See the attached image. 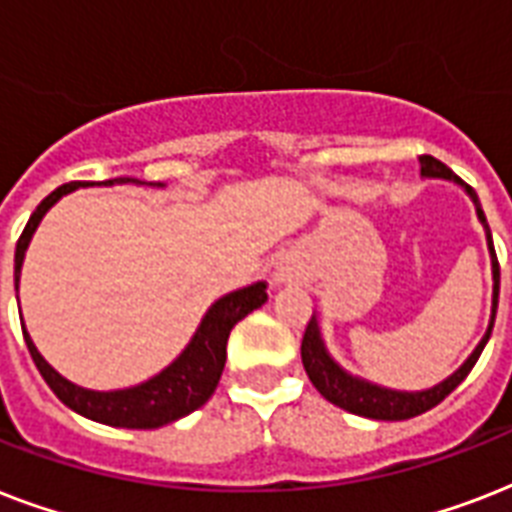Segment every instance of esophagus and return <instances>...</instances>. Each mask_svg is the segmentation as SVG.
<instances>
[{
    "mask_svg": "<svg viewBox=\"0 0 512 512\" xmlns=\"http://www.w3.org/2000/svg\"><path fill=\"white\" fill-rule=\"evenodd\" d=\"M297 279V268L289 263H281L276 265V271H273V281L276 284H289V281Z\"/></svg>",
    "mask_w": 512,
    "mask_h": 512,
    "instance_id": "obj_1",
    "label": "esophagus"
}]
</instances>
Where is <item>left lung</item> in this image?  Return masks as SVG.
Returning <instances> with one entry per match:
<instances>
[{
	"label": "left lung",
	"instance_id": "1",
	"mask_svg": "<svg viewBox=\"0 0 512 512\" xmlns=\"http://www.w3.org/2000/svg\"><path fill=\"white\" fill-rule=\"evenodd\" d=\"M420 175L438 177V180H452V183H457L460 188H465V193H468L470 199H473V204H476V215L478 220H481V225H484L486 247H489V257H492V319H489L486 335L481 337L476 350H473V353L462 361L460 369L449 374L444 382H438V385L425 390H393L385 388V385H377V382L364 380V377H356V374H350L348 369H342L335 358H332L327 345H324L319 319H316V313H313L311 321H308V327H305L303 348H300V353H303V366L305 372H308V377H311L313 388L319 390L329 404L340 406V409H345V412L350 414H358V417H369V420H409V417H417V414L428 412V409L441 404V401L468 377L470 369L476 366L481 350L486 348V342L492 337L494 313H497V297H500V263H497V255H494L492 231H489V223H486V215L484 209H481V201H478L476 191H473L470 185L462 183L460 177L454 175L444 162H438L433 156H420Z\"/></svg>",
	"mask_w": 512,
	"mask_h": 512
}]
</instances>
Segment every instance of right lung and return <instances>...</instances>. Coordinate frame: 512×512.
I'll list each match as a JSON object with an SVG mask.
<instances>
[{
	"mask_svg": "<svg viewBox=\"0 0 512 512\" xmlns=\"http://www.w3.org/2000/svg\"><path fill=\"white\" fill-rule=\"evenodd\" d=\"M156 185L164 188V183H143L135 177H114V180H103V183H66L55 188L47 199L34 209V215L28 217L26 228L20 233L18 247H15V297H18V281L20 268H23V257L31 244V236L36 233L42 217L58 204L66 193L76 191V188H87V185ZM268 284L265 281H255L244 289L228 292L220 300L209 305V311L204 313V319L196 327L193 337L188 340L180 356L172 361L170 366H164L162 372L154 374L151 380L132 385V388L122 390H90L76 385V382L66 380L63 374L55 372L44 356L36 350L34 340L26 332L23 324V337H26L28 353L34 358L36 369L44 377V382L50 385L55 396L74 409L76 414H82L87 420L103 422V425H114V428H130V430H154L162 425L180 420L185 414L196 412L199 406H204L215 393L220 374L225 366V345H228V335L231 329L239 324L247 313L268 300Z\"/></svg>",
	"mask_w": 512,
	"mask_h": 512,
	"instance_id": "add662e5",
	"label": "right lung"
}]
</instances>
